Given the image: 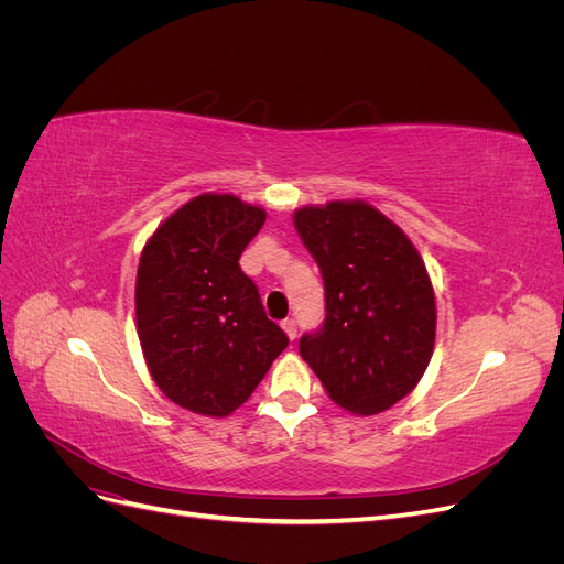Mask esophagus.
Instances as JSON below:
<instances>
[{"instance_id": "1", "label": "esophagus", "mask_w": 564, "mask_h": 564, "mask_svg": "<svg viewBox=\"0 0 564 564\" xmlns=\"http://www.w3.org/2000/svg\"><path fill=\"white\" fill-rule=\"evenodd\" d=\"M282 329H284V334L289 336V338H296V332H299V327H296V322L292 319V317H286L284 322H282Z\"/></svg>"}]
</instances>
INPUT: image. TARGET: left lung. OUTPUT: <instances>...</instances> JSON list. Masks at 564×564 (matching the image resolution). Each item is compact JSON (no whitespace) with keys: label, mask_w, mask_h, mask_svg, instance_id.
Returning a JSON list of instances; mask_svg holds the SVG:
<instances>
[{"label":"left lung","mask_w":564,"mask_h":564,"mask_svg":"<svg viewBox=\"0 0 564 564\" xmlns=\"http://www.w3.org/2000/svg\"><path fill=\"white\" fill-rule=\"evenodd\" d=\"M294 226L324 280L322 329L301 357L327 395L355 416L406 398L435 348V292L412 240L365 199L294 212Z\"/></svg>","instance_id":"left-lung-1"}]
</instances>
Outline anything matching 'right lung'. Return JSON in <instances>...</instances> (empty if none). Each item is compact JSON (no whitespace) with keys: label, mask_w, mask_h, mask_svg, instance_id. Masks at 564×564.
Listing matches in <instances>:
<instances>
[{"label":"right lung","mask_w":564,"mask_h":564,"mask_svg":"<svg viewBox=\"0 0 564 564\" xmlns=\"http://www.w3.org/2000/svg\"><path fill=\"white\" fill-rule=\"evenodd\" d=\"M263 224L256 204L204 193L164 218L141 251L135 332L145 365L193 414H232L289 344L237 263Z\"/></svg>","instance_id":"1"}]
</instances>
